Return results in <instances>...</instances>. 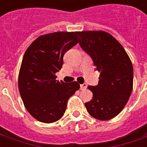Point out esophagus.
Listing matches in <instances>:
<instances>
[{
    "label": "esophagus",
    "mask_w": 147,
    "mask_h": 147,
    "mask_svg": "<svg viewBox=\"0 0 147 147\" xmlns=\"http://www.w3.org/2000/svg\"><path fill=\"white\" fill-rule=\"evenodd\" d=\"M86 84H85V83H83V84H81L80 85V90H86Z\"/></svg>",
    "instance_id": "34e87169"
}]
</instances>
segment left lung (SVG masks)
<instances>
[{
    "label": "left lung",
    "instance_id": "8db88e82",
    "mask_svg": "<svg viewBox=\"0 0 147 147\" xmlns=\"http://www.w3.org/2000/svg\"><path fill=\"white\" fill-rule=\"evenodd\" d=\"M80 45L91 57L100 72L98 84L88 86L93 98L85 103L90 116L100 120L113 118L123 110L133 88V66L123 46L102 30L77 31Z\"/></svg>",
    "mask_w": 147,
    "mask_h": 147
}]
</instances>
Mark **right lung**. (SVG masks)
<instances>
[{
    "label": "right lung",
    "instance_id": "add662e5",
    "mask_svg": "<svg viewBox=\"0 0 147 147\" xmlns=\"http://www.w3.org/2000/svg\"><path fill=\"white\" fill-rule=\"evenodd\" d=\"M79 42L76 32H54L39 36L22 60L18 85L29 113L42 123H53L64 116L71 96L80 84L56 80L64 53Z\"/></svg>",
    "mask_w": 147,
    "mask_h": 147
}]
</instances>
